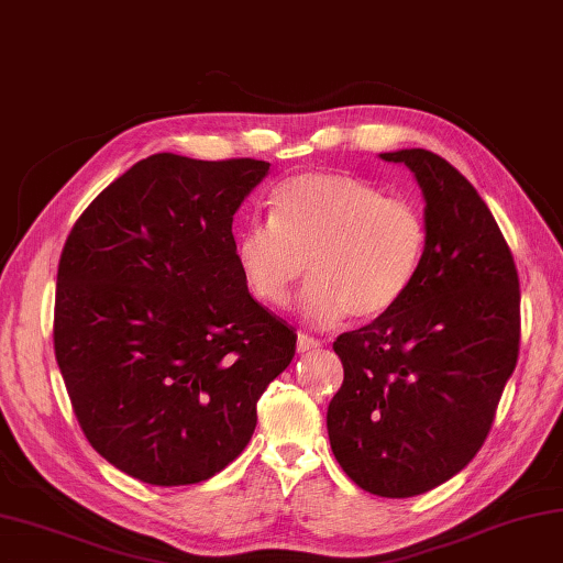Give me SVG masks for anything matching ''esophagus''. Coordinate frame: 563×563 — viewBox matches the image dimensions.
Returning <instances> with one entry per match:
<instances>
[{"label": "esophagus", "instance_id": "1", "mask_svg": "<svg viewBox=\"0 0 563 563\" xmlns=\"http://www.w3.org/2000/svg\"><path fill=\"white\" fill-rule=\"evenodd\" d=\"M297 349H299V353H313V351L321 349V341L313 339V336H307V333H299Z\"/></svg>", "mask_w": 563, "mask_h": 563}]
</instances>
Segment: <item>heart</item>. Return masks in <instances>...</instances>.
Instances as JSON below:
<instances>
[{"mask_svg":"<svg viewBox=\"0 0 563 563\" xmlns=\"http://www.w3.org/2000/svg\"><path fill=\"white\" fill-rule=\"evenodd\" d=\"M420 207L341 173H303L272 195V217L236 236V264L254 299L291 301L303 276V313L317 327L378 319L412 289L428 252Z\"/></svg>","mask_w":563,"mask_h":563,"instance_id":"heart-1","label":"heart"}]
</instances>
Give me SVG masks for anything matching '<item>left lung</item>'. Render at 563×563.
<instances>
[{"label": "left lung", "instance_id": "obj_1", "mask_svg": "<svg viewBox=\"0 0 563 563\" xmlns=\"http://www.w3.org/2000/svg\"><path fill=\"white\" fill-rule=\"evenodd\" d=\"M408 165L426 197L428 252L388 313L333 341L343 383L329 440L343 472L378 497H416L477 455L519 356V276L475 187L422 147Z\"/></svg>", "mask_w": 563, "mask_h": 563}]
</instances>
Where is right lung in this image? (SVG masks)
<instances>
[{"label": "right lung", "instance_id": "1", "mask_svg": "<svg viewBox=\"0 0 563 563\" xmlns=\"http://www.w3.org/2000/svg\"><path fill=\"white\" fill-rule=\"evenodd\" d=\"M269 163L155 153L78 217L54 351L86 440L147 485L210 479L252 440L297 333L252 299L232 217Z\"/></svg>", "mask_w": 563, "mask_h": 563}]
</instances>
